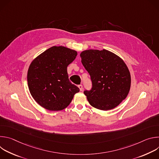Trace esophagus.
Returning a JSON list of instances; mask_svg holds the SVG:
<instances>
[{
    "label": "esophagus",
    "instance_id": "1",
    "mask_svg": "<svg viewBox=\"0 0 159 159\" xmlns=\"http://www.w3.org/2000/svg\"><path fill=\"white\" fill-rule=\"evenodd\" d=\"M78 87H79V89H80V91H82V90H83V86H82V85L80 84V85H78Z\"/></svg>",
    "mask_w": 159,
    "mask_h": 159
}]
</instances>
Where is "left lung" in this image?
Here are the masks:
<instances>
[{
    "label": "left lung",
    "mask_w": 159,
    "mask_h": 159,
    "mask_svg": "<svg viewBox=\"0 0 159 159\" xmlns=\"http://www.w3.org/2000/svg\"><path fill=\"white\" fill-rule=\"evenodd\" d=\"M80 56L93 84L91 90L84 92L89 104L103 111L118 106L131 86L130 73L124 61L104 49L84 50Z\"/></svg>",
    "instance_id": "left-lung-1"
}]
</instances>
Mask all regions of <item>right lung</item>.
I'll return each instance as SVG.
<instances>
[{"label":"right lung","instance_id":"1","mask_svg":"<svg viewBox=\"0 0 159 159\" xmlns=\"http://www.w3.org/2000/svg\"><path fill=\"white\" fill-rule=\"evenodd\" d=\"M77 52L65 47H52L31 63L28 71L30 92L41 107L60 111L70 104L79 89L72 84L67 66L76 58Z\"/></svg>","mask_w":159,"mask_h":159}]
</instances>
